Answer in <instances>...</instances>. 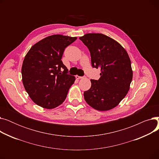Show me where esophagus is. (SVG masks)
I'll list each match as a JSON object with an SVG mask.
<instances>
[{"label": "esophagus", "mask_w": 159, "mask_h": 159, "mask_svg": "<svg viewBox=\"0 0 159 159\" xmlns=\"http://www.w3.org/2000/svg\"><path fill=\"white\" fill-rule=\"evenodd\" d=\"M76 78H77V79H82V78H83V77H80V76H78V75H77V76H76Z\"/></svg>", "instance_id": "1"}]
</instances>
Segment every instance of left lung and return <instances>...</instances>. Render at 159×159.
Returning a JSON list of instances; mask_svg holds the SVG:
<instances>
[{
	"label": "left lung",
	"mask_w": 159,
	"mask_h": 159,
	"mask_svg": "<svg viewBox=\"0 0 159 159\" xmlns=\"http://www.w3.org/2000/svg\"><path fill=\"white\" fill-rule=\"evenodd\" d=\"M79 39L89 49L91 65L101 71L98 80L91 79L85 101L97 110H111L129 89L133 71L129 55L118 42L102 33H87Z\"/></svg>",
	"instance_id": "left-lung-1"
}]
</instances>
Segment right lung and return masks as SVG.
<instances>
[{"label":"right lung","instance_id":"add662e5","mask_svg":"<svg viewBox=\"0 0 159 159\" xmlns=\"http://www.w3.org/2000/svg\"><path fill=\"white\" fill-rule=\"evenodd\" d=\"M76 39L62 35L48 36L33 45L25 56L21 70L22 83L38 106L53 109L65 101L75 77L67 74L68 69L61 58L65 48Z\"/></svg>","mask_w":159,"mask_h":159}]
</instances>
